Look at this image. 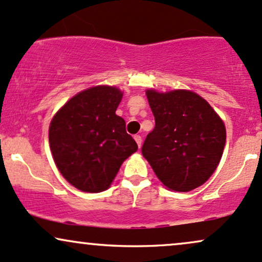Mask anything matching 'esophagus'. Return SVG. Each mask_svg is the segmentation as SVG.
I'll use <instances>...</instances> for the list:
<instances>
[{
    "instance_id": "obj_1",
    "label": "esophagus",
    "mask_w": 262,
    "mask_h": 262,
    "mask_svg": "<svg viewBox=\"0 0 262 262\" xmlns=\"http://www.w3.org/2000/svg\"><path fill=\"white\" fill-rule=\"evenodd\" d=\"M135 141H136L137 146L141 148V146H142V137H141L140 135H136V136H135Z\"/></svg>"
}]
</instances>
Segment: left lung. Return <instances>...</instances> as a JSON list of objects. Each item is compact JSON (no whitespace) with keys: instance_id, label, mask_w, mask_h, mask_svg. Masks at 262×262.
I'll use <instances>...</instances> for the list:
<instances>
[{"instance_id":"left-lung-1","label":"left lung","mask_w":262,"mask_h":262,"mask_svg":"<svg viewBox=\"0 0 262 262\" xmlns=\"http://www.w3.org/2000/svg\"><path fill=\"white\" fill-rule=\"evenodd\" d=\"M156 126L142 155L163 185L186 192L214 173L226 144V127L210 104L191 91L146 92Z\"/></svg>"}]
</instances>
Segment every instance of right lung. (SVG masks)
I'll use <instances>...</instances> for the list:
<instances>
[{
  "label": "right lung",
  "mask_w": 262,
  "mask_h": 262,
  "mask_svg": "<svg viewBox=\"0 0 262 262\" xmlns=\"http://www.w3.org/2000/svg\"><path fill=\"white\" fill-rule=\"evenodd\" d=\"M122 93L97 85L76 94L51 120L49 142L55 164L71 185L84 192L110 186L122 162L137 150L115 114Z\"/></svg>",
  "instance_id": "1"
}]
</instances>
